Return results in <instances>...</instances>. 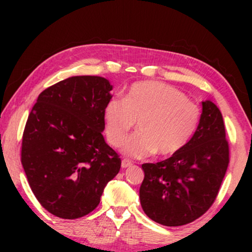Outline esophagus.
<instances>
[{
    "instance_id": "34e87169",
    "label": "esophagus",
    "mask_w": 252,
    "mask_h": 252,
    "mask_svg": "<svg viewBox=\"0 0 252 252\" xmlns=\"http://www.w3.org/2000/svg\"><path fill=\"white\" fill-rule=\"evenodd\" d=\"M131 161H129V159H123V161H122V168H129V167L131 166Z\"/></svg>"
}]
</instances>
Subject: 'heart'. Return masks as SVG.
Segmentation results:
<instances>
[{
	"mask_svg": "<svg viewBox=\"0 0 252 252\" xmlns=\"http://www.w3.org/2000/svg\"><path fill=\"white\" fill-rule=\"evenodd\" d=\"M200 118L197 105L159 81L133 84L124 100L112 97L103 108L106 136L112 146H121L138 121L139 131L123 146V154L134 158L179 152L196 133Z\"/></svg>",
	"mask_w": 252,
	"mask_h": 252,
	"instance_id": "1",
	"label": "heart"
}]
</instances>
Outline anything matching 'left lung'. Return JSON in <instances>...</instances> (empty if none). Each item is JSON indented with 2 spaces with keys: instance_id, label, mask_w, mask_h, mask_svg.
Segmentation results:
<instances>
[{
  "instance_id": "8db88e82",
  "label": "left lung",
  "mask_w": 252,
  "mask_h": 252,
  "mask_svg": "<svg viewBox=\"0 0 252 252\" xmlns=\"http://www.w3.org/2000/svg\"><path fill=\"white\" fill-rule=\"evenodd\" d=\"M228 163L229 146L222 113L212 101H202L199 128L191 140L169 158L141 166L142 210L166 227L197 220L215 201Z\"/></svg>"
}]
</instances>
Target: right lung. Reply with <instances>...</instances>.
I'll list each match as a JSON object with an SVG mask.
<instances>
[{"label":"right lung","instance_id":"add662e5","mask_svg":"<svg viewBox=\"0 0 252 252\" xmlns=\"http://www.w3.org/2000/svg\"><path fill=\"white\" fill-rule=\"evenodd\" d=\"M113 86L97 75L70 77L42 91L23 134L22 164L37 201L64 220L88 215L118 174L103 108Z\"/></svg>","mask_w":252,"mask_h":252}]
</instances>
